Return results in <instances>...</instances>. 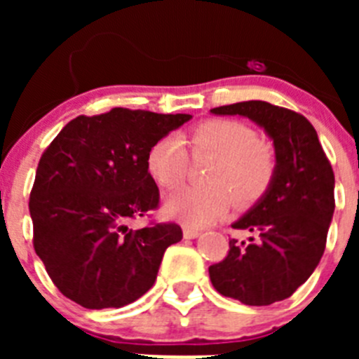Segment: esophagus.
Listing matches in <instances>:
<instances>
[{
  "mask_svg": "<svg viewBox=\"0 0 359 359\" xmlns=\"http://www.w3.org/2000/svg\"><path fill=\"white\" fill-rule=\"evenodd\" d=\"M183 237H185V239H198L199 237V231L196 230V228H190V226H185L183 228Z\"/></svg>",
  "mask_w": 359,
  "mask_h": 359,
  "instance_id": "esophagus-1",
  "label": "esophagus"
}]
</instances>
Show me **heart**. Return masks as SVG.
I'll list each match as a JSON object with an SVG mask.
<instances>
[{
    "label": "heart",
    "mask_w": 359,
    "mask_h": 359,
    "mask_svg": "<svg viewBox=\"0 0 359 359\" xmlns=\"http://www.w3.org/2000/svg\"><path fill=\"white\" fill-rule=\"evenodd\" d=\"M187 142L194 154L217 156L207 174L210 185L182 187L163 199L167 217L192 226H205L223 217L233 205L234 190L241 203H253L271 185L273 151L257 142L255 133L241 122L208 120L190 131ZM149 174L158 185L172 189L189 170V154L180 136H165L147 154Z\"/></svg>",
    "instance_id": "b5f03b06"
}]
</instances>
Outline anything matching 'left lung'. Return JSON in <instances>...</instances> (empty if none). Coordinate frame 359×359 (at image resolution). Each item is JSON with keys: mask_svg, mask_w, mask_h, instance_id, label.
<instances>
[{"mask_svg": "<svg viewBox=\"0 0 359 359\" xmlns=\"http://www.w3.org/2000/svg\"><path fill=\"white\" fill-rule=\"evenodd\" d=\"M244 116L264 129L275 149L271 185L231 226L248 231L230 239L224 261L208 268L212 286L246 306L290 298L318 266L334 214V172L306 116L262 100L210 109Z\"/></svg>", "mask_w": 359, "mask_h": 359, "instance_id": "8db88e82", "label": "left lung"}]
</instances>
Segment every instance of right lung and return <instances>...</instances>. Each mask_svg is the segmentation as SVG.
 <instances>
[{
    "instance_id": "obj_1",
    "label": "right lung",
    "mask_w": 359,
    "mask_h": 359,
    "mask_svg": "<svg viewBox=\"0 0 359 359\" xmlns=\"http://www.w3.org/2000/svg\"><path fill=\"white\" fill-rule=\"evenodd\" d=\"M192 115L115 107L77 116L43 152L30 194L34 248L59 291L86 309L128 306L156 280L177 224L131 230L158 207L147 154Z\"/></svg>"
}]
</instances>
